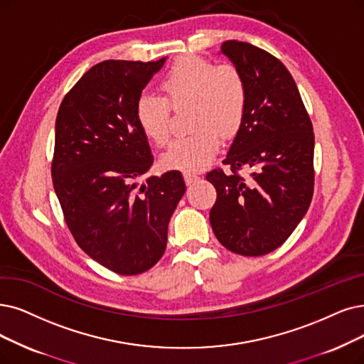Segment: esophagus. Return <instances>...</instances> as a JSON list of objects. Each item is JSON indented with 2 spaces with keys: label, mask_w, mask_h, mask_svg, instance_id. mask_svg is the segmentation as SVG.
Here are the masks:
<instances>
[{
  "label": "esophagus",
  "mask_w": 364,
  "mask_h": 364,
  "mask_svg": "<svg viewBox=\"0 0 364 364\" xmlns=\"http://www.w3.org/2000/svg\"><path fill=\"white\" fill-rule=\"evenodd\" d=\"M183 179H185L186 185H191L198 179V174L191 173V171H183Z\"/></svg>",
  "instance_id": "obj_1"
}]
</instances>
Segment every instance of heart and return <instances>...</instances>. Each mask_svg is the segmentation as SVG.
Instances as JSON below:
<instances>
[{
  "mask_svg": "<svg viewBox=\"0 0 364 364\" xmlns=\"http://www.w3.org/2000/svg\"><path fill=\"white\" fill-rule=\"evenodd\" d=\"M163 97L143 92L136 98L139 128L156 146L170 139L171 109L190 105L191 134L174 140L161 156L168 170L205 168L220 149L221 137L231 139L248 109V85L231 64L216 65L206 58L186 55L173 63L159 82Z\"/></svg>",
  "mask_w": 364,
  "mask_h": 364,
  "instance_id": "obj_1",
  "label": "heart"
}]
</instances>
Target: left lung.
Here are the masks:
<instances>
[{
	"instance_id": "obj_1",
	"label": "left lung",
	"mask_w": 364,
	"mask_h": 364,
	"mask_svg": "<svg viewBox=\"0 0 364 364\" xmlns=\"http://www.w3.org/2000/svg\"><path fill=\"white\" fill-rule=\"evenodd\" d=\"M221 50L245 76L248 109L227 158L206 179L216 201L209 220L235 254L258 257L291 236L314 196V128L297 85L272 53L245 41ZM246 168L250 177L240 171Z\"/></svg>"
}]
</instances>
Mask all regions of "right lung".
<instances>
[{"instance_id": "right-lung-1", "label": "right lung", "mask_w": 364, "mask_h": 364, "mask_svg": "<svg viewBox=\"0 0 364 364\" xmlns=\"http://www.w3.org/2000/svg\"><path fill=\"white\" fill-rule=\"evenodd\" d=\"M164 61L100 63L65 94L56 114L50 171L65 224L86 254L118 274L158 263L185 194L179 171L136 188L154 156L134 103Z\"/></svg>"}]
</instances>
